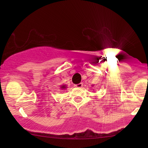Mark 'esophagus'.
Instances as JSON below:
<instances>
[{
  "label": "esophagus",
  "mask_w": 148,
  "mask_h": 148,
  "mask_svg": "<svg viewBox=\"0 0 148 148\" xmlns=\"http://www.w3.org/2000/svg\"><path fill=\"white\" fill-rule=\"evenodd\" d=\"M75 87H76V88H81L83 87V84L82 83H79V84L75 85Z\"/></svg>",
  "instance_id": "34e87169"
}]
</instances>
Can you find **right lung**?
<instances>
[{
	"label": "right lung",
	"instance_id": "add662e5",
	"mask_svg": "<svg viewBox=\"0 0 148 148\" xmlns=\"http://www.w3.org/2000/svg\"><path fill=\"white\" fill-rule=\"evenodd\" d=\"M66 88V85H63V86H60V89H62V90H65Z\"/></svg>",
	"mask_w": 148,
	"mask_h": 148
}]
</instances>
